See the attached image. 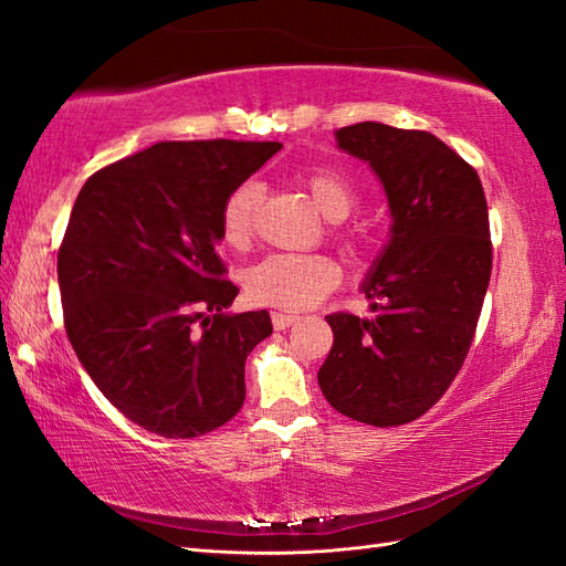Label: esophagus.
Returning a JSON list of instances; mask_svg holds the SVG:
<instances>
[{
  "label": "esophagus",
  "instance_id": "1",
  "mask_svg": "<svg viewBox=\"0 0 566 566\" xmlns=\"http://www.w3.org/2000/svg\"><path fill=\"white\" fill-rule=\"evenodd\" d=\"M298 321V316H292V314H272V326L274 331H286L290 326H294V323Z\"/></svg>",
  "mask_w": 566,
  "mask_h": 566
}]
</instances>
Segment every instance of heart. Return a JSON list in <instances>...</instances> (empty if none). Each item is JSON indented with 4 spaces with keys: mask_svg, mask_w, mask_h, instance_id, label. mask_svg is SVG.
<instances>
[{
    "mask_svg": "<svg viewBox=\"0 0 566 566\" xmlns=\"http://www.w3.org/2000/svg\"><path fill=\"white\" fill-rule=\"evenodd\" d=\"M314 207L328 221H343L357 207V187L338 167H318L302 177ZM262 187L255 179L238 185L226 197L221 209V238L228 248L243 250L255 233V216L260 209ZM338 262L328 255H294L276 252L262 258L243 272L245 294L255 304L276 308H308L318 304L340 284Z\"/></svg>",
    "mask_w": 566,
    "mask_h": 566,
    "instance_id": "obj_1",
    "label": "heart"
}]
</instances>
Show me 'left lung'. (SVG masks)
<instances>
[{"mask_svg": "<svg viewBox=\"0 0 566 566\" xmlns=\"http://www.w3.org/2000/svg\"><path fill=\"white\" fill-rule=\"evenodd\" d=\"M335 140L375 170L394 223L363 284L375 316H326L333 347L318 384L347 418L403 426L440 401L474 340L491 276L484 187L426 130L363 122Z\"/></svg>", "mask_w": 566, "mask_h": 566, "instance_id": "8db88e82", "label": "left lung"}]
</instances>
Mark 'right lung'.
Here are the masks:
<instances>
[{"label": "right lung", "instance_id": "right-lung-1", "mask_svg": "<svg viewBox=\"0 0 566 566\" xmlns=\"http://www.w3.org/2000/svg\"><path fill=\"white\" fill-rule=\"evenodd\" d=\"M282 143H155L94 172L57 250L67 338L136 426L197 438L245 401V359L268 311L223 314L238 286L216 245L226 197Z\"/></svg>", "mask_w": 566, "mask_h": 566}]
</instances>
